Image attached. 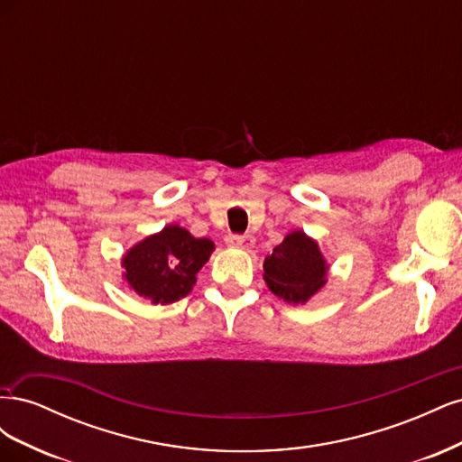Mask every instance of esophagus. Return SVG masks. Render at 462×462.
Here are the masks:
<instances>
[{"label":"esophagus","instance_id":"34e87169","mask_svg":"<svg viewBox=\"0 0 462 462\" xmlns=\"http://www.w3.org/2000/svg\"><path fill=\"white\" fill-rule=\"evenodd\" d=\"M227 245L233 246V248L248 250V248H253V245H254V236H250V235H229Z\"/></svg>","mask_w":462,"mask_h":462}]
</instances>
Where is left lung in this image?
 <instances>
[{
	"mask_svg": "<svg viewBox=\"0 0 462 462\" xmlns=\"http://www.w3.org/2000/svg\"><path fill=\"white\" fill-rule=\"evenodd\" d=\"M326 270L318 245L302 231H292L265 258L263 279L273 295L300 304L324 287Z\"/></svg>",
	"mask_w": 462,
	"mask_h": 462,
	"instance_id": "obj_1",
	"label": "left lung"
}]
</instances>
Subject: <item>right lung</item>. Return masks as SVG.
<instances>
[{"instance_id": "1", "label": "right lung", "mask_w": 462, "mask_h": 462, "mask_svg": "<svg viewBox=\"0 0 462 462\" xmlns=\"http://www.w3.org/2000/svg\"><path fill=\"white\" fill-rule=\"evenodd\" d=\"M212 250L209 239H194L183 227L170 226L125 254V279L153 304H170L189 295Z\"/></svg>"}]
</instances>
